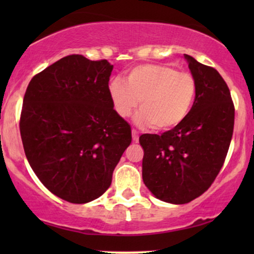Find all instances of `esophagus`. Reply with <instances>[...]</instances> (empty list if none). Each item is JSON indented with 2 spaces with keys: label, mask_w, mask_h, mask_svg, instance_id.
Wrapping results in <instances>:
<instances>
[{
  "label": "esophagus",
  "mask_w": 254,
  "mask_h": 254,
  "mask_svg": "<svg viewBox=\"0 0 254 254\" xmlns=\"http://www.w3.org/2000/svg\"><path fill=\"white\" fill-rule=\"evenodd\" d=\"M131 136H133V142L138 141V131L136 129H131Z\"/></svg>",
  "instance_id": "obj_1"
}]
</instances>
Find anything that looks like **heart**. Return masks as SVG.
<instances>
[{
	"label": "heart",
	"mask_w": 254,
	"mask_h": 254,
	"mask_svg": "<svg viewBox=\"0 0 254 254\" xmlns=\"http://www.w3.org/2000/svg\"><path fill=\"white\" fill-rule=\"evenodd\" d=\"M196 95L195 79L190 72L178 71L165 64H142L126 77L113 79L110 96L114 110L121 118L136 111L142 112L137 123L150 124L155 130H169L189 117Z\"/></svg>",
	"instance_id": "heart-1"
}]
</instances>
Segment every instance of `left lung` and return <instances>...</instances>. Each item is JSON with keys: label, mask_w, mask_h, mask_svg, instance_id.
I'll return each mask as SVG.
<instances>
[{"label": "left lung", "mask_w": 254, "mask_h": 254, "mask_svg": "<svg viewBox=\"0 0 254 254\" xmlns=\"http://www.w3.org/2000/svg\"><path fill=\"white\" fill-rule=\"evenodd\" d=\"M196 95L189 117L161 135L143 134L142 178L165 202H190L211 186L227 157L234 133L235 106L216 69L185 54Z\"/></svg>", "instance_id": "obj_1"}]
</instances>
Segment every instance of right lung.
Here are the masks:
<instances>
[{"label":"right lung","mask_w":254,"mask_h":254,"mask_svg":"<svg viewBox=\"0 0 254 254\" xmlns=\"http://www.w3.org/2000/svg\"><path fill=\"white\" fill-rule=\"evenodd\" d=\"M107 60L64 57L27 85L19 129L31 168L62 200L86 203L106 192L131 130L113 109Z\"/></svg>","instance_id":"1"}]
</instances>
